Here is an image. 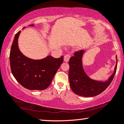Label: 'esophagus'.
I'll use <instances>...</instances> for the list:
<instances>
[{"mask_svg": "<svg viewBox=\"0 0 124 124\" xmlns=\"http://www.w3.org/2000/svg\"><path fill=\"white\" fill-rule=\"evenodd\" d=\"M70 54H67V55H65L64 56V61L65 62H68L69 60V59H70Z\"/></svg>", "mask_w": 124, "mask_h": 124, "instance_id": "esophagus-1", "label": "esophagus"}]
</instances>
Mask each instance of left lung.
<instances>
[{
  "label": "left lung",
  "instance_id": "1",
  "mask_svg": "<svg viewBox=\"0 0 124 124\" xmlns=\"http://www.w3.org/2000/svg\"><path fill=\"white\" fill-rule=\"evenodd\" d=\"M85 52L80 50L74 52L69 62V79L70 86L76 94L84 97H92L103 92L111 84L116 74L117 59L113 73L106 82L93 80L87 76L83 68L82 58Z\"/></svg>",
  "mask_w": 124,
  "mask_h": 124
}]
</instances>
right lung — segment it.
I'll return each instance as SVG.
<instances>
[{
  "label": "right lung",
  "mask_w": 124,
  "mask_h": 124,
  "mask_svg": "<svg viewBox=\"0 0 124 124\" xmlns=\"http://www.w3.org/2000/svg\"><path fill=\"white\" fill-rule=\"evenodd\" d=\"M33 26L34 25H30ZM21 31L15 35L9 54L12 73L23 87L30 90H43L50 86L64 60V56L54 58L48 56L40 60L28 58L20 51L18 38Z\"/></svg>",
  "instance_id": "obj_1"
}]
</instances>
